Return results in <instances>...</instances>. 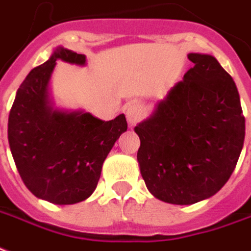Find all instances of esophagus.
I'll list each match as a JSON object with an SVG mask.
<instances>
[{
  "label": "esophagus",
  "mask_w": 251,
  "mask_h": 251,
  "mask_svg": "<svg viewBox=\"0 0 251 251\" xmlns=\"http://www.w3.org/2000/svg\"><path fill=\"white\" fill-rule=\"evenodd\" d=\"M126 120L129 122V126H134L142 117V109L138 102H130L125 106Z\"/></svg>",
  "instance_id": "34e87169"
}]
</instances>
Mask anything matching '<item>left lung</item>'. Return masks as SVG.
<instances>
[{"label": "left lung", "mask_w": 251, "mask_h": 251, "mask_svg": "<svg viewBox=\"0 0 251 251\" xmlns=\"http://www.w3.org/2000/svg\"><path fill=\"white\" fill-rule=\"evenodd\" d=\"M194 67L150 118L135 126L137 159L156 199L188 205L217 194L234 171L245 117L232 76L210 55L189 53Z\"/></svg>", "instance_id": "obj_1"}]
</instances>
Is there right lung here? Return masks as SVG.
Masks as SVG:
<instances>
[{
    "mask_svg": "<svg viewBox=\"0 0 251 251\" xmlns=\"http://www.w3.org/2000/svg\"><path fill=\"white\" fill-rule=\"evenodd\" d=\"M57 59L85 64V55L59 47L30 71L10 109L7 138L28 191L52 204L68 205L93 194L105 158L127 122L124 114L105 122L91 113L53 110L49 83Z\"/></svg>",
    "mask_w": 251,
    "mask_h": 251,
    "instance_id": "right-lung-1",
    "label": "right lung"
}]
</instances>
